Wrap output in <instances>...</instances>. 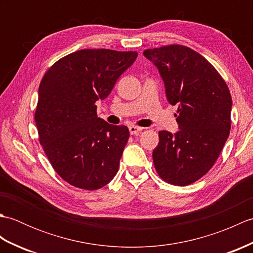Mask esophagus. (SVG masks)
Masks as SVG:
<instances>
[{"label": "esophagus", "instance_id": "esophagus-1", "mask_svg": "<svg viewBox=\"0 0 253 253\" xmlns=\"http://www.w3.org/2000/svg\"><path fill=\"white\" fill-rule=\"evenodd\" d=\"M143 128L141 127H138V126H135V125H131L129 126V131H130V135H139L142 131Z\"/></svg>", "mask_w": 253, "mask_h": 253}]
</instances>
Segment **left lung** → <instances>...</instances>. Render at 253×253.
<instances>
[{
	"label": "left lung",
	"instance_id": "left-lung-1",
	"mask_svg": "<svg viewBox=\"0 0 253 253\" xmlns=\"http://www.w3.org/2000/svg\"><path fill=\"white\" fill-rule=\"evenodd\" d=\"M143 55L159 69L168 101L178 105L179 130L159 131L155 169L169 184L190 185L211 169L227 140L232 95L216 69L190 47L173 44Z\"/></svg>",
	"mask_w": 253,
	"mask_h": 253
}]
</instances>
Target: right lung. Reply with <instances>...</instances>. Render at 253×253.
<instances>
[{
  "label": "right lung",
  "instance_id": "right-lung-1",
  "mask_svg": "<svg viewBox=\"0 0 253 253\" xmlns=\"http://www.w3.org/2000/svg\"><path fill=\"white\" fill-rule=\"evenodd\" d=\"M137 52L84 49L57 61L39 85L35 121L53 169L68 184L96 190L114 178L129 138L126 126L96 115Z\"/></svg>",
  "mask_w": 253,
  "mask_h": 253
}]
</instances>
